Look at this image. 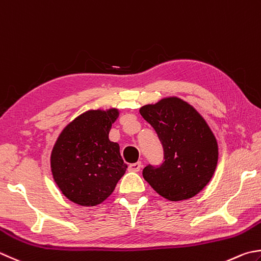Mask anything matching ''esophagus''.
<instances>
[{
  "instance_id": "esophagus-1",
  "label": "esophagus",
  "mask_w": 261,
  "mask_h": 261,
  "mask_svg": "<svg viewBox=\"0 0 261 261\" xmlns=\"http://www.w3.org/2000/svg\"><path fill=\"white\" fill-rule=\"evenodd\" d=\"M142 167L141 162H135V164H130L129 165V171H134V173H137V171H140Z\"/></svg>"
}]
</instances>
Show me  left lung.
Instances as JSON below:
<instances>
[{"instance_id": "8db88e82", "label": "left lung", "mask_w": 261, "mask_h": 261, "mask_svg": "<svg viewBox=\"0 0 261 261\" xmlns=\"http://www.w3.org/2000/svg\"><path fill=\"white\" fill-rule=\"evenodd\" d=\"M164 147L160 166L147 165L144 179L169 201L193 198L213 177L218 161L217 140L207 121L188 102L165 97L140 109Z\"/></svg>"}]
</instances>
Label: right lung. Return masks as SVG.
I'll return each instance as SVG.
<instances>
[{"instance_id": "1", "label": "right lung", "mask_w": 261, "mask_h": 261, "mask_svg": "<svg viewBox=\"0 0 261 261\" xmlns=\"http://www.w3.org/2000/svg\"><path fill=\"white\" fill-rule=\"evenodd\" d=\"M118 109L88 110L69 122L51 153L53 179L67 199L83 207L100 204L114 192L127 165L109 132Z\"/></svg>"}]
</instances>
